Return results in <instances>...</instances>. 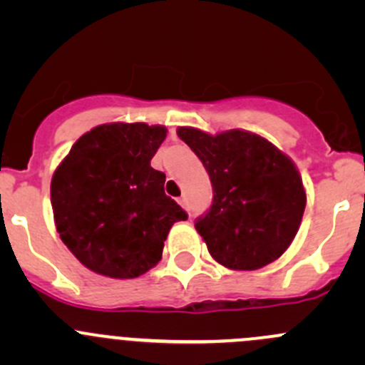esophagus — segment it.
I'll return each instance as SVG.
<instances>
[{
	"instance_id": "1",
	"label": "esophagus",
	"mask_w": 365,
	"mask_h": 365,
	"mask_svg": "<svg viewBox=\"0 0 365 365\" xmlns=\"http://www.w3.org/2000/svg\"><path fill=\"white\" fill-rule=\"evenodd\" d=\"M178 205L180 206H182V208H187V200H185V197H180V200H178Z\"/></svg>"
}]
</instances>
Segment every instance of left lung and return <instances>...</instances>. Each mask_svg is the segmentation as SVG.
<instances>
[{
  "label": "left lung",
  "instance_id": "1",
  "mask_svg": "<svg viewBox=\"0 0 365 365\" xmlns=\"http://www.w3.org/2000/svg\"><path fill=\"white\" fill-rule=\"evenodd\" d=\"M176 134L203 162L213 203L196 231L210 256L230 270H257L286 252L297 237L307 194L295 162L251 130Z\"/></svg>",
  "mask_w": 365,
  "mask_h": 365
}]
</instances>
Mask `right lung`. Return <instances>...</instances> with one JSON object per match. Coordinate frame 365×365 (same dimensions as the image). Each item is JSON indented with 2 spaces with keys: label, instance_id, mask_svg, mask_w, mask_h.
<instances>
[{
  "label": "right lung",
  "instance_id": "obj_1",
  "mask_svg": "<svg viewBox=\"0 0 365 365\" xmlns=\"http://www.w3.org/2000/svg\"><path fill=\"white\" fill-rule=\"evenodd\" d=\"M165 134L164 125H97L54 169V226L68 251L95 274H146L160 261L173 224L187 219L164 194V173L150 165Z\"/></svg>",
  "mask_w": 365,
  "mask_h": 365
}]
</instances>
